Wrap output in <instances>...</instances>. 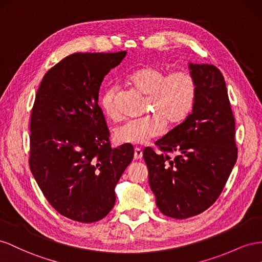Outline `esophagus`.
<instances>
[{
    "instance_id": "esophagus-1",
    "label": "esophagus",
    "mask_w": 262,
    "mask_h": 262,
    "mask_svg": "<svg viewBox=\"0 0 262 262\" xmlns=\"http://www.w3.org/2000/svg\"><path fill=\"white\" fill-rule=\"evenodd\" d=\"M141 158H143V151H141L139 148H135V151H134V159L139 160Z\"/></svg>"
}]
</instances>
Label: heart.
<instances>
[{"mask_svg":"<svg viewBox=\"0 0 262 262\" xmlns=\"http://www.w3.org/2000/svg\"><path fill=\"white\" fill-rule=\"evenodd\" d=\"M130 84L148 96L147 112L150 115L129 119L117 126L114 139L118 144L144 145L160 136L164 123L172 126L181 123L192 112L198 96V83L189 70H178L167 74L155 64H146L134 71L128 78ZM117 88L110 86L101 98V107L107 117L118 116L115 100Z\"/></svg>","mask_w":262,"mask_h":262,"instance_id":"b5f03b06","label":"heart"}]
</instances>
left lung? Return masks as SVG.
I'll return each mask as SVG.
<instances>
[{
	"label": "left lung",
	"instance_id": "1",
	"mask_svg": "<svg viewBox=\"0 0 262 262\" xmlns=\"http://www.w3.org/2000/svg\"><path fill=\"white\" fill-rule=\"evenodd\" d=\"M189 69L198 83L192 113L156 141L162 152L147 147L143 154L157 206L177 220L213 205L237 160L235 118L222 72L207 63L190 62Z\"/></svg>",
	"mask_w": 262,
	"mask_h": 262
}]
</instances>
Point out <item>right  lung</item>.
<instances>
[{"instance_id":"obj_1","label":"right lung","mask_w":262,"mask_h":262,"mask_svg":"<svg viewBox=\"0 0 262 262\" xmlns=\"http://www.w3.org/2000/svg\"><path fill=\"white\" fill-rule=\"evenodd\" d=\"M125 56L126 51L72 54L47 71L36 93L29 167L49 204L72 221L105 217L133 160V147H111L98 104L104 77Z\"/></svg>"}]
</instances>
